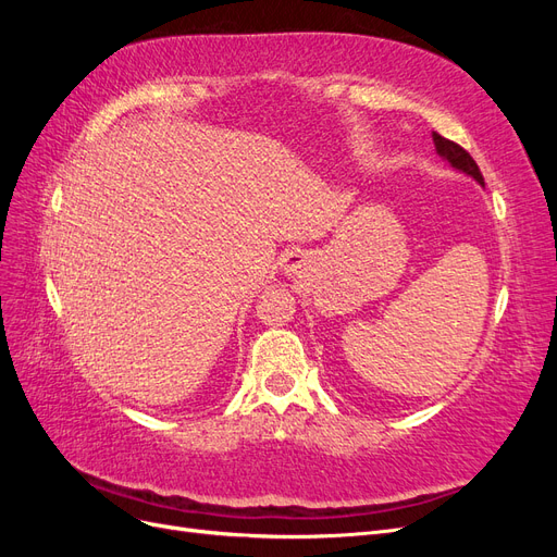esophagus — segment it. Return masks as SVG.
Returning <instances> with one entry per match:
<instances>
[{
  "label": "esophagus",
  "instance_id": "1",
  "mask_svg": "<svg viewBox=\"0 0 557 557\" xmlns=\"http://www.w3.org/2000/svg\"><path fill=\"white\" fill-rule=\"evenodd\" d=\"M281 264H283V272L293 276L309 264V256H307V252H301V250H290V252H285Z\"/></svg>",
  "mask_w": 557,
  "mask_h": 557
}]
</instances>
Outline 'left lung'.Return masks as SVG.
Wrapping results in <instances>:
<instances>
[{
    "label": "left lung",
    "instance_id": "left-lung-1",
    "mask_svg": "<svg viewBox=\"0 0 557 557\" xmlns=\"http://www.w3.org/2000/svg\"><path fill=\"white\" fill-rule=\"evenodd\" d=\"M432 139H434L436 153H440L446 162H450V166H455V170H458V172H465L467 176H471L476 183L483 185V176H481L479 164L474 162V158H471L462 146L444 139L442 134H436V132H432Z\"/></svg>",
    "mask_w": 557,
    "mask_h": 557
}]
</instances>
